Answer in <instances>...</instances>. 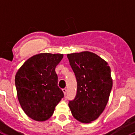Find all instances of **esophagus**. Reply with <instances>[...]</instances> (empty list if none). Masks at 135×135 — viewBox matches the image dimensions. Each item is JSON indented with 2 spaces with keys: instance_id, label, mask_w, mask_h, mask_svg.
<instances>
[{
  "instance_id": "esophagus-1",
  "label": "esophagus",
  "mask_w": 135,
  "mask_h": 135,
  "mask_svg": "<svg viewBox=\"0 0 135 135\" xmlns=\"http://www.w3.org/2000/svg\"><path fill=\"white\" fill-rule=\"evenodd\" d=\"M62 90H63V94H64V95L65 96V94H66V92H67V90L65 88H63Z\"/></svg>"
}]
</instances>
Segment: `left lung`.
Wrapping results in <instances>:
<instances>
[{
	"instance_id": "1",
	"label": "left lung",
	"mask_w": 135,
	"mask_h": 135,
	"mask_svg": "<svg viewBox=\"0 0 135 135\" xmlns=\"http://www.w3.org/2000/svg\"><path fill=\"white\" fill-rule=\"evenodd\" d=\"M74 72L77 91L69 107L76 119L88 123L103 112L112 87L110 68L106 61L94 53L82 52L67 55Z\"/></svg>"
}]
</instances>
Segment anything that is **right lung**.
Wrapping results in <instances>:
<instances>
[{
    "label": "right lung",
    "instance_id": "add662e5",
    "mask_svg": "<svg viewBox=\"0 0 135 135\" xmlns=\"http://www.w3.org/2000/svg\"><path fill=\"white\" fill-rule=\"evenodd\" d=\"M63 57L61 54H36L27 60L16 74L18 101L25 114L32 119H48L64 97L63 91L58 87L55 72Z\"/></svg>",
    "mask_w": 135,
    "mask_h": 135
}]
</instances>
